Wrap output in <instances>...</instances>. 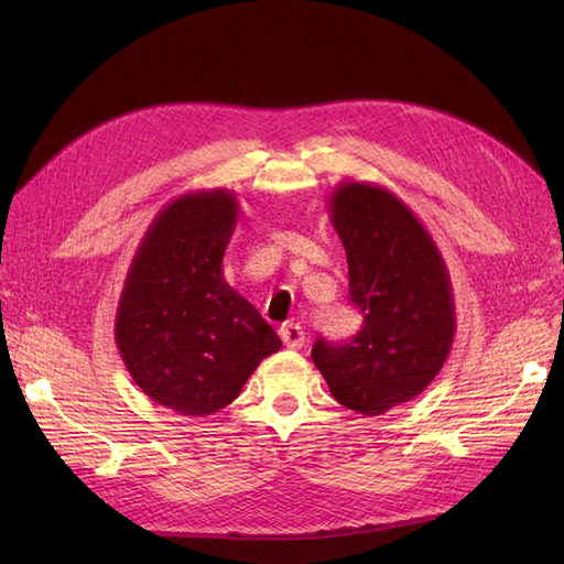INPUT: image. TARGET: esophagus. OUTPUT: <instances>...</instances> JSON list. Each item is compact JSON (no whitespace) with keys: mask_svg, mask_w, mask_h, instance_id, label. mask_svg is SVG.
Listing matches in <instances>:
<instances>
[{"mask_svg":"<svg viewBox=\"0 0 564 564\" xmlns=\"http://www.w3.org/2000/svg\"><path fill=\"white\" fill-rule=\"evenodd\" d=\"M280 338L284 340V346L292 350H299L305 344V334L299 324H284V327L280 329Z\"/></svg>","mask_w":564,"mask_h":564,"instance_id":"1","label":"esophagus"}]
</instances>
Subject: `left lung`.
Wrapping results in <instances>:
<instances>
[{"label": "left lung", "instance_id": "1", "mask_svg": "<svg viewBox=\"0 0 564 564\" xmlns=\"http://www.w3.org/2000/svg\"><path fill=\"white\" fill-rule=\"evenodd\" d=\"M327 204L365 324L348 344L319 338L313 362L336 402L379 416L416 400L445 367L456 334L452 278L431 232L388 187L344 181Z\"/></svg>", "mask_w": 564, "mask_h": 564}]
</instances>
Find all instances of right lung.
Wrapping results in <instances>:
<instances>
[{"mask_svg":"<svg viewBox=\"0 0 564 564\" xmlns=\"http://www.w3.org/2000/svg\"><path fill=\"white\" fill-rule=\"evenodd\" d=\"M240 199L226 187L191 191L160 209L127 270L115 344L133 383L181 416H209L240 395L275 329L226 282Z\"/></svg>","mask_w":564,"mask_h":564,"instance_id":"add662e5","label":"right lung"}]
</instances>
